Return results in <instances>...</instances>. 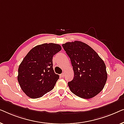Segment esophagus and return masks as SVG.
Segmentation results:
<instances>
[{
  "mask_svg": "<svg viewBox=\"0 0 124 124\" xmlns=\"http://www.w3.org/2000/svg\"><path fill=\"white\" fill-rule=\"evenodd\" d=\"M64 76H65V74H64V72L62 73V74H61V77H64Z\"/></svg>",
  "mask_w": 124,
  "mask_h": 124,
  "instance_id": "esophagus-1",
  "label": "esophagus"
}]
</instances>
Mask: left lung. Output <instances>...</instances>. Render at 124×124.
Returning <instances> with one entry per match:
<instances>
[{
  "mask_svg": "<svg viewBox=\"0 0 124 124\" xmlns=\"http://www.w3.org/2000/svg\"><path fill=\"white\" fill-rule=\"evenodd\" d=\"M71 60L74 78L68 83L71 92L90 99L102 91L107 79L106 64L93 48L80 41L62 44Z\"/></svg>",
  "mask_w": 124,
  "mask_h": 124,
  "instance_id": "8db88e82",
  "label": "left lung"
}]
</instances>
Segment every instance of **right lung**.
Masks as SVG:
<instances>
[{
	"instance_id": "obj_1",
	"label": "right lung",
	"mask_w": 124,
	"mask_h": 124,
	"mask_svg": "<svg viewBox=\"0 0 124 124\" xmlns=\"http://www.w3.org/2000/svg\"><path fill=\"white\" fill-rule=\"evenodd\" d=\"M61 49L59 44L44 43L34 47L22 60L17 79L28 97L40 98L54 88L60 76L54 73L52 60Z\"/></svg>"
}]
</instances>
